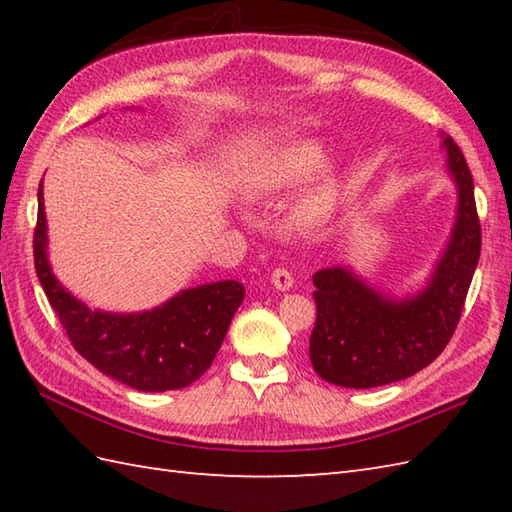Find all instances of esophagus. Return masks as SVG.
Wrapping results in <instances>:
<instances>
[{
  "label": "esophagus",
  "instance_id": "1",
  "mask_svg": "<svg viewBox=\"0 0 512 512\" xmlns=\"http://www.w3.org/2000/svg\"><path fill=\"white\" fill-rule=\"evenodd\" d=\"M270 281H273V286L281 292H286L295 286V279H292V273L288 268H275L273 275H270Z\"/></svg>",
  "mask_w": 512,
  "mask_h": 512
}]
</instances>
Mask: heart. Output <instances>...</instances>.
Segmentation results:
<instances>
[{
  "mask_svg": "<svg viewBox=\"0 0 512 512\" xmlns=\"http://www.w3.org/2000/svg\"><path fill=\"white\" fill-rule=\"evenodd\" d=\"M328 149L319 140H295L262 158L250 173L248 189L255 198H275L301 187L317 173ZM343 198V178L336 169H323L292 211V220L301 228H319L328 224L339 211Z\"/></svg>",
  "mask_w": 512,
  "mask_h": 512,
  "instance_id": "1",
  "label": "heart"
}]
</instances>
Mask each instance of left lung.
<instances>
[{"instance_id": "1", "label": "left lung", "mask_w": 512, "mask_h": 512, "mask_svg": "<svg viewBox=\"0 0 512 512\" xmlns=\"http://www.w3.org/2000/svg\"><path fill=\"white\" fill-rule=\"evenodd\" d=\"M447 169L458 187L451 237L422 290L394 299L345 266L314 273L317 323L310 336L314 372L332 385L369 389L418 374L436 361L460 321L480 262L482 228L469 165L442 136Z\"/></svg>"}]
</instances>
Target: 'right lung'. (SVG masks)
<instances>
[{
  "label": "right lung",
  "mask_w": 512,
  "mask_h": 512,
  "mask_svg": "<svg viewBox=\"0 0 512 512\" xmlns=\"http://www.w3.org/2000/svg\"><path fill=\"white\" fill-rule=\"evenodd\" d=\"M35 268L52 310L74 350L99 372L138 391L189 387L211 367L242 306L246 290L235 279L178 292L145 312L92 310L65 290L48 262V224L39 184Z\"/></svg>",
  "instance_id": "obj_1"
}]
</instances>
